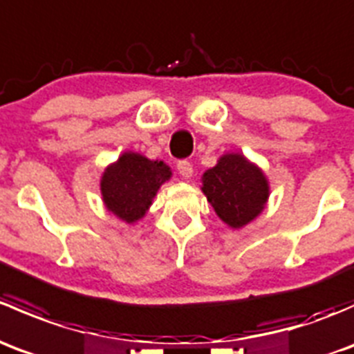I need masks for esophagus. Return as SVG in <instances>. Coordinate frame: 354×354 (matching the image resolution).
Instances as JSON below:
<instances>
[{"instance_id":"34e87169","label":"esophagus","mask_w":354,"mask_h":354,"mask_svg":"<svg viewBox=\"0 0 354 354\" xmlns=\"http://www.w3.org/2000/svg\"><path fill=\"white\" fill-rule=\"evenodd\" d=\"M176 169H178V173H180L183 178H187V180L188 178H192V174H194V166H192V164L185 159L178 160Z\"/></svg>"}]
</instances>
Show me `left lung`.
<instances>
[{"label": "left lung", "mask_w": 354, "mask_h": 354, "mask_svg": "<svg viewBox=\"0 0 354 354\" xmlns=\"http://www.w3.org/2000/svg\"><path fill=\"white\" fill-rule=\"evenodd\" d=\"M202 192L217 216L231 227H241L262 212L269 187L262 171L243 156L226 154L203 173Z\"/></svg>", "instance_id": "left-lung-1"}]
</instances>
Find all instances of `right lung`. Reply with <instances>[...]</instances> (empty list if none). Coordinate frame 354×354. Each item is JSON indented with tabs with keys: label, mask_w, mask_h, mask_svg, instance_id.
<instances>
[{
	"label": "right lung",
	"mask_w": 354,
	"mask_h": 354,
	"mask_svg": "<svg viewBox=\"0 0 354 354\" xmlns=\"http://www.w3.org/2000/svg\"><path fill=\"white\" fill-rule=\"evenodd\" d=\"M169 178L171 171L162 160L127 152L104 171L101 192L106 207L120 219L133 223L144 216L160 185Z\"/></svg>",
	"instance_id": "obj_1"
}]
</instances>
